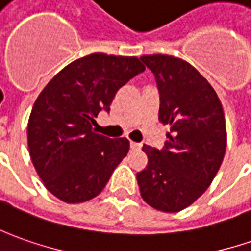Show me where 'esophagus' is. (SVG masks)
Wrapping results in <instances>:
<instances>
[{
	"label": "esophagus",
	"mask_w": 251,
	"mask_h": 251,
	"mask_svg": "<svg viewBox=\"0 0 251 251\" xmlns=\"http://www.w3.org/2000/svg\"><path fill=\"white\" fill-rule=\"evenodd\" d=\"M130 147H132L133 150H140V149H142V143L130 142Z\"/></svg>",
	"instance_id": "1"
}]
</instances>
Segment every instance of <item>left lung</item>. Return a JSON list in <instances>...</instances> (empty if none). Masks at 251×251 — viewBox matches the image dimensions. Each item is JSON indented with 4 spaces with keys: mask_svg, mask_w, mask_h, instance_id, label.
I'll list each match as a JSON object with an SVG mask.
<instances>
[{
    "mask_svg": "<svg viewBox=\"0 0 251 251\" xmlns=\"http://www.w3.org/2000/svg\"><path fill=\"white\" fill-rule=\"evenodd\" d=\"M160 91L158 119L171 125L164 147L144 144L147 167L137 172L143 200L152 208L177 212L211 185L226 150V127L220 99L199 71L180 58L143 55Z\"/></svg>",
    "mask_w": 251,
    "mask_h": 251,
    "instance_id": "1",
    "label": "left lung"
}]
</instances>
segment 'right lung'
Returning a JSON list of instances; mask_svg holds the SVG:
<instances>
[{"mask_svg":"<svg viewBox=\"0 0 251 251\" xmlns=\"http://www.w3.org/2000/svg\"><path fill=\"white\" fill-rule=\"evenodd\" d=\"M144 69L136 56L97 52L71 62L43 89L29 118L27 144L50 193L69 204L101 193L129 151V140L94 133L91 124Z\"/></svg>","mask_w":251,"mask_h":251,"instance_id":"1","label":"right lung"}]
</instances>
